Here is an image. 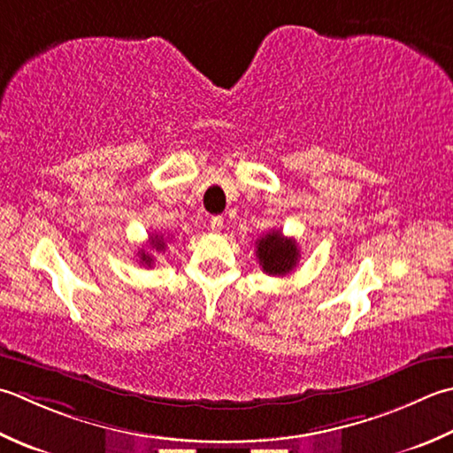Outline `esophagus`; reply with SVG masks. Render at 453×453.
Masks as SVG:
<instances>
[{
	"mask_svg": "<svg viewBox=\"0 0 453 453\" xmlns=\"http://www.w3.org/2000/svg\"><path fill=\"white\" fill-rule=\"evenodd\" d=\"M210 229L214 234H221V229H224V218H221V216L210 218Z\"/></svg>",
	"mask_w": 453,
	"mask_h": 453,
	"instance_id": "34e87169",
	"label": "esophagus"
}]
</instances>
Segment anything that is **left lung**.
Instances as JSON below:
<instances>
[{"label":"left lung","mask_w":453,"mask_h":453,"mask_svg":"<svg viewBox=\"0 0 453 453\" xmlns=\"http://www.w3.org/2000/svg\"><path fill=\"white\" fill-rule=\"evenodd\" d=\"M257 259L263 271L273 277H282L288 274L298 263V247L296 242L285 237L280 232H269L261 239H257Z\"/></svg>","instance_id":"8db88e82"}]
</instances>
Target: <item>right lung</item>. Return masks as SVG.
<instances>
[{
  "label": "right lung",
  "mask_w": 453,
  "mask_h": 453,
  "mask_svg": "<svg viewBox=\"0 0 453 453\" xmlns=\"http://www.w3.org/2000/svg\"><path fill=\"white\" fill-rule=\"evenodd\" d=\"M150 245H153V250H157V251H165V247H166L165 237L163 235H153V237H150ZM139 257H141V263L147 265V267H150V265H153V257H150L147 251L141 250Z\"/></svg>",
  "instance_id": "add662e5"
}]
</instances>
